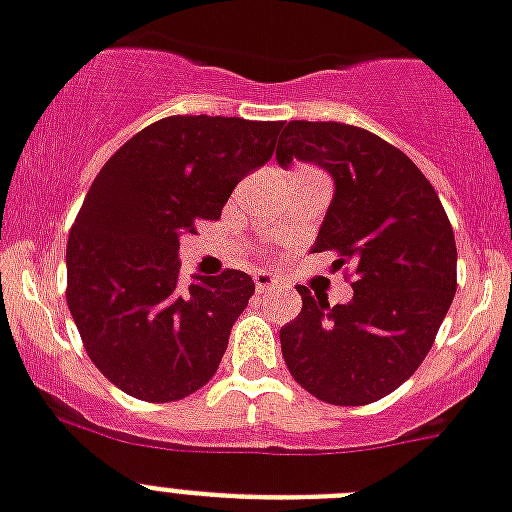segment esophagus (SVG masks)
<instances>
[{"label":"esophagus","instance_id":"1","mask_svg":"<svg viewBox=\"0 0 512 512\" xmlns=\"http://www.w3.org/2000/svg\"><path fill=\"white\" fill-rule=\"evenodd\" d=\"M255 289L257 294H268V291L278 289V281L270 273H255Z\"/></svg>","mask_w":512,"mask_h":512}]
</instances>
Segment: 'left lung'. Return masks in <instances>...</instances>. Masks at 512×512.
<instances>
[{
  "instance_id": "obj_1",
  "label": "left lung",
  "mask_w": 512,
  "mask_h": 512,
  "mask_svg": "<svg viewBox=\"0 0 512 512\" xmlns=\"http://www.w3.org/2000/svg\"><path fill=\"white\" fill-rule=\"evenodd\" d=\"M276 158L336 179L315 252L351 263L349 304L299 286L302 312L281 328L291 377L333 406H367L414 375L455 296L453 226L435 187L403 150L343 122H289Z\"/></svg>"
}]
</instances>
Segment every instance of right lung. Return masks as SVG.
I'll use <instances>...</instances> for the list:
<instances>
[{
  "instance_id": "1",
  "label": "right lung",
  "mask_w": 512,
  "mask_h": 512,
  "mask_svg": "<svg viewBox=\"0 0 512 512\" xmlns=\"http://www.w3.org/2000/svg\"><path fill=\"white\" fill-rule=\"evenodd\" d=\"M283 122L176 114L103 163L67 239V307L98 372L169 403L216 375L255 294L242 270L179 283V236L218 221L234 187L276 150Z\"/></svg>"
}]
</instances>
